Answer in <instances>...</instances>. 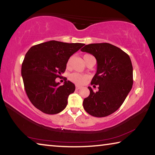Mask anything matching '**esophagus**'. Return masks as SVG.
Instances as JSON below:
<instances>
[{"label":"esophagus","instance_id":"1","mask_svg":"<svg viewBox=\"0 0 155 155\" xmlns=\"http://www.w3.org/2000/svg\"><path fill=\"white\" fill-rule=\"evenodd\" d=\"M81 88H82V86H80V85H76V89H77V90H80Z\"/></svg>","mask_w":155,"mask_h":155}]
</instances>
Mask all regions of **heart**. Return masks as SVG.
Masks as SVG:
<instances>
[{"instance_id":"b5f03b06","label":"heart","mask_w":155,"mask_h":155,"mask_svg":"<svg viewBox=\"0 0 155 155\" xmlns=\"http://www.w3.org/2000/svg\"><path fill=\"white\" fill-rule=\"evenodd\" d=\"M90 54H85L84 55V59L85 58V57H87ZM70 64V59L68 60L67 62V66H69ZM88 77L85 74H79V73L77 72H74L72 74H70V81H72V82H74L77 84H79V85H81V84H83L86 82V81L87 80Z\"/></svg>"}]
</instances>
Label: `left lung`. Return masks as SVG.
<instances>
[{"instance_id": "1", "label": "left lung", "mask_w": 155, "mask_h": 155, "mask_svg": "<svg viewBox=\"0 0 155 155\" xmlns=\"http://www.w3.org/2000/svg\"><path fill=\"white\" fill-rule=\"evenodd\" d=\"M81 51L90 53L97 61V71L91 81L90 96L84 99L83 108L97 117H106L116 111L133 87V65L129 56L118 47L109 43L90 44Z\"/></svg>"}]
</instances>
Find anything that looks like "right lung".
<instances>
[{"label": "right lung", "mask_w": 155, "mask_h": 155, "mask_svg": "<svg viewBox=\"0 0 155 155\" xmlns=\"http://www.w3.org/2000/svg\"><path fill=\"white\" fill-rule=\"evenodd\" d=\"M84 45L52 40L28 50L21 74L28 98L37 109L46 114H57L66 107L75 85L67 78L59 85L55 79L65 72L70 57Z\"/></svg>", "instance_id": "right-lung-1"}]
</instances>
